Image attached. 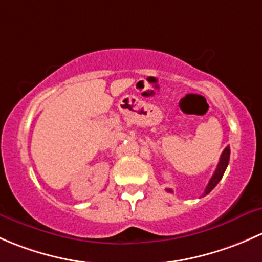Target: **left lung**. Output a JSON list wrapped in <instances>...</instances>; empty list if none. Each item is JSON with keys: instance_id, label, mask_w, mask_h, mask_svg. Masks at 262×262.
I'll use <instances>...</instances> for the list:
<instances>
[{"instance_id": "8db88e82", "label": "left lung", "mask_w": 262, "mask_h": 262, "mask_svg": "<svg viewBox=\"0 0 262 262\" xmlns=\"http://www.w3.org/2000/svg\"><path fill=\"white\" fill-rule=\"evenodd\" d=\"M230 152H231L230 146H227L225 150H223L222 155H221V159H220V163H218L214 174H213L211 180H209V183H208V185H207L206 190H204L203 195H207V194L211 193V191L213 190V188H214L215 185L220 183V180L222 179L226 168H227V165H228V161H230ZM166 191H170V193H172L171 189H166Z\"/></svg>"}]
</instances>
